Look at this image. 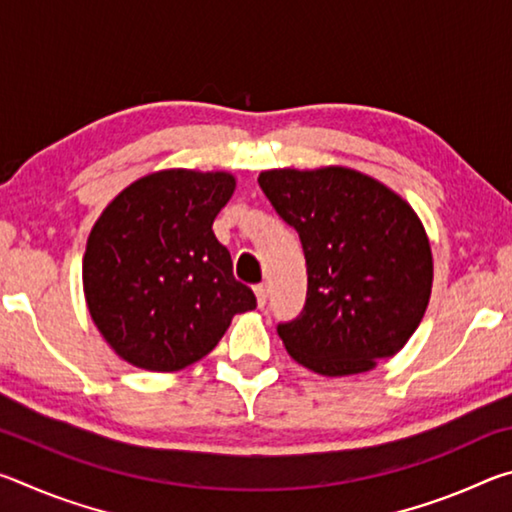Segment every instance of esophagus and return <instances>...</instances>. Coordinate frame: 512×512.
Here are the masks:
<instances>
[{
  "label": "esophagus",
  "mask_w": 512,
  "mask_h": 512,
  "mask_svg": "<svg viewBox=\"0 0 512 512\" xmlns=\"http://www.w3.org/2000/svg\"><path fill=\"white\" fill-rule=\"evenodd\" d=\"M255 296H257V305L264 307V305H266V298H268L266 284H257V287H255Z\"/></svg>",
  "instance_id": "1"
}]
</instances>
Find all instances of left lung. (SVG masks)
I'll return each instance as SVG.
<instances>
[{
	"mask_svg": "<svg viewBox=\"0 0 512 512\" xmlns=\"http://www.w3.org/2000/svg\"><path fill=\"white\" fill-rule=\"evenodd\" d=\"M257 183L298 232L307 262L305 307L277 323L291 357L318 375L343 377L400 352L433 280L429 241L411 207L343 167L273 169Z\"/></svg>",
	"mask_w": 512,
	"mask_h": 512,
	"instance_id": "obj_1",
	"label": "left lung"
}]
</instances>
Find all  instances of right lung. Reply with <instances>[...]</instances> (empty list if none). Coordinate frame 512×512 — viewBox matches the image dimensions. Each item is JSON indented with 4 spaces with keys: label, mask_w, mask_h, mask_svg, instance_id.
Returning <instances> with one entry per match:
<instances>
[{
    "label": "right lung",
    "mask_w": 512,
    "mask_h": 512,
    "mask_svg": "<svg viewBox=\"0 0 512 512\" xmlns=\"http://www.w3.org/2000/svg\"><path fill=\"white\" fill-rule=\"evenodd\" d=\"M232 192L230 173L158 171L126 187L94 223L85 298L121 359L180 370L216 348L232 316L257 307L212 232Z\"/></svg>",
    "instance_id": "obj_1"
}]
</instances>
